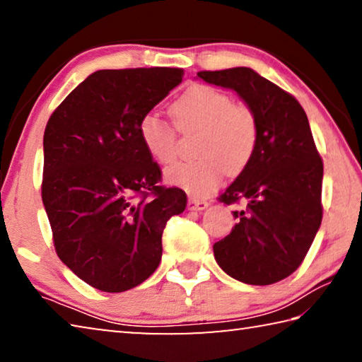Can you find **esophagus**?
I'll use <instances>...</instances> for the list:
<instances>
[{
  "mask_svg": "<svg viewBox=\"0 0 362 362\" xmlns=\"http://www.w3.org/2000/svg\"><path fill=\"white\" fill-rule=\"evenodd\" d=\"M207 206H209V203H207L206 199L194 198V196H192V198L188 199V209L189 211H203V209H206Z\"/></svg>",
  "mask_w": 362,
  "mask_h": 362,
  "instance_id": "obj_1",
  "label": "esophagus"
}]
</instances>
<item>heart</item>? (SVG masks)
Here are the masks:
<instances>
[{
    "label": "heart",
    "mask_w": 362,
    "mask_h": 362,
    "mask_svg": "<svg viewBox=\"0 0 362 362\" xmlns=\"http://www.w3.org/2000/svg\"><path fill=\"white\" fill-rule=\"evenodd\" d=\"M170 115L180 132L199 131L194 153L198 159L175 163L166 169L173 185L193 194H206L216 188L225 174L240 173L252 159L259 144V121L244 102L207 84H193L170 103ZM139 137L146 153L159 164L177 156V132L155 113L139 121Z\"/></svg>",
    "instance_id": "b5f03b06"
}]
</instances>
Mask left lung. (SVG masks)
<instances>
[{
    "label": "left lung",
    "instance_id": "obj_1",
    "mask_svg": "<svg viewBox=\"0 0 362 362\" xmlns=\"http://www.w3.org/2000/svg\"><path fill=\"white\" fill-rule=\"evenodd\" d=\"M206 83L236 90L259 121V144L238 179L218 196L240 204L238 223L214 244L231 278L252 286L284 279L302 265L322 220V158L305 110L292 94L246 66L198 71Z\"/></svg>",
    "mask_w": 362,
    "mask_h": 362
}]
</instances>
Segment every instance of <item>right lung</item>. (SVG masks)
<instances>
[{
    "label": "right lung",
    "instance_id": "right-lung-1",
    "mask_svg": "<svg viewBox=\"0 0 362 362\" xmlns=\"http://www.w3.org/2000/svg\"><path fill=\"white\" fill-rule=\"evenodd\" d=\"M183 75L169 66L99 70L46 124L41 198L54 247L99 291L124 292L150 278L168 220L187 207L182 188L159 185L161 168L139 137L140 118Z\"/></svg>",
    "mask_w": 362,
    "mask_h": 362
}]
</instances>
